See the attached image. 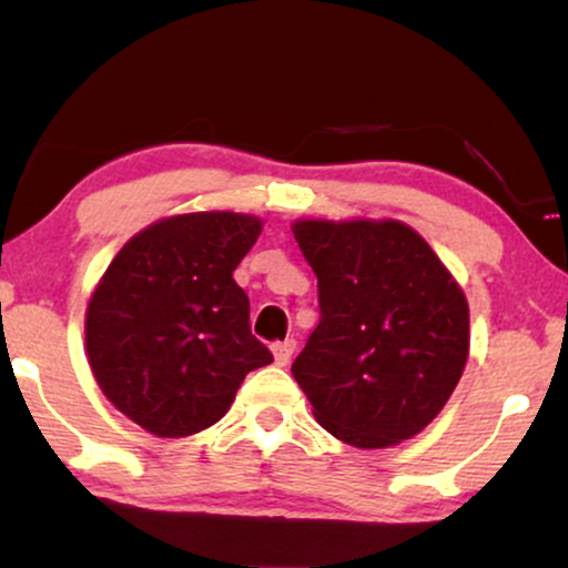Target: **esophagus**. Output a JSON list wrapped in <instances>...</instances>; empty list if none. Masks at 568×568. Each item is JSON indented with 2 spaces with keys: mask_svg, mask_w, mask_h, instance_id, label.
<instances>
[{
  "mask_svg": "<svg viewBox=\"0 0 568 568\" xmlns=\"http://www.w3.org/2000/svg\"><path fill=\"white\" fill-rule=\"evenodd\" d=\"M293 349H296V342H293V338H285V342L272 344V352H275V363H277V366H288Z\"/></svg>",
  "mask_w": 568,
  "mask_h": 568,
  "instance_id": "obj_1",
  "label": "esophagus"
}]
</instances>
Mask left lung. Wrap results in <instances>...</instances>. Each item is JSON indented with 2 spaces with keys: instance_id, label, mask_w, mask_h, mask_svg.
Masks as SVG:
<instances>
[{
  "instance_id": "left-lung-1",
  "label": "left lung",
  "mask_w": 568,
  "mask_h": 568,
  "mask_svg": "<svg viewBox=\"0 0 568 568\" xmlns=\"http://www.w3.org/2000/svg\"><path fill=\"white\" fill-rule=\"evenodd\" d=\"M293 237L317 275L321 323L291 366L315 419L357 448L422 433L465 371V293L400 221H296Z\"/></svg>"
}]
</instances>
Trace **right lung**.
<instances>
[{
	"label": "right lung",
	"instance_id": "1",
	"mask_svg": "<svg viewBox=\"0 0 568 568\" xmlns=\"http://www.w3.org/2000/svg\"><path fill=\"white\" fill-rule=\"evenodd\" d=\"M262 221L189 213L116 253L90 298L84 342L98 387L135 425L184 438L216 425L245 374L272 363L232 272Z\"/></svg>",
	"mask_w": 568,
	"mask_h": 568
}]
</instances>
